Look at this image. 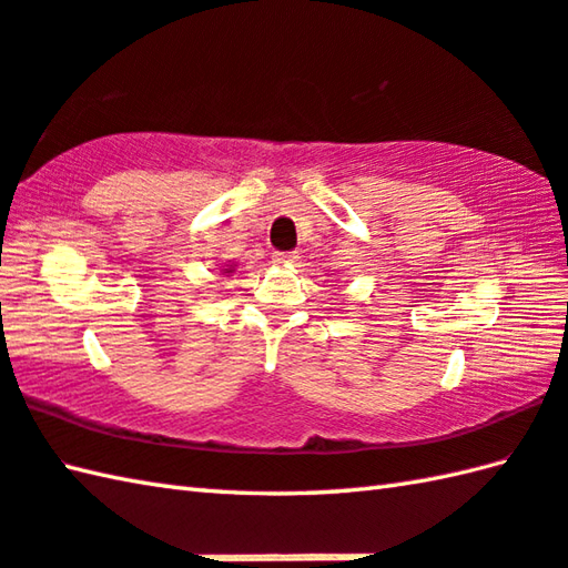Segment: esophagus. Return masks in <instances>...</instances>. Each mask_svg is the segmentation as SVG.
Segmentation results:
<instances>
[{"mask_svg":"<svg viewBox=\"0 0 568 568\" xmlns=\"http://www.w3.org/2000/svg\"><path fill=\"white\" fill-rule=\"evenodd\" d=\"M272 260H274L276 264H292V262L298 260V254H296V252H274Z\"/></svg>","mask_w":568,"mask_h":568,"instance_id":"1","label":"esophagus"}]
</instances>
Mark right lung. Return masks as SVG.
Instances as JSON below:
<instances>
[{
    "instance_id": "right-lung-1",
    "label": "right lung",
    "mask_w": 568,
    "mask_h": 568,
    "mask_svg": "<svg viewBox=\"0 0 568 568\" xmlns=\"http://www.w3.org/2000/svg\"><path fill=\"white\" fill-rule=\"evenodd\" d=\"M230 272H232V270H230Z\"/></svg>"
}]
</instances>
